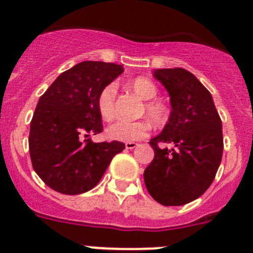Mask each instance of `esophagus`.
Returning a JSON list of instances; mask_svg holds the SVG:
<instances>
[{
	"instance_id": "1",
	"label": "esophagus",
	"mask_w": 253,
	"mask_h": 253,
	"mask_svg": "<svg viewBox=\"0 0 253 253\" xmlns=\"http://www.w3.org/2000/svg\"><path fill=\"white\" fill-rule=\"evenodd\" d=\"M125 147H126V149H134L135 147H138V143L135 142H126L125 143Z\"/></svg>"
}]
</instances>
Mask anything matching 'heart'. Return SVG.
Listing matches in <instances>:
<instances>
[{
    "mask_svg": "<svg viewBox=\"0 0 253 253\" xmlns=\"http://www.w3.org/2000/svg\"><path fill=\"white\" fill-rule=\"evenodd\" d=\"M129 87L139 96L147 100L144 104V114L154 125H165L169 120V109L158 100L157 86L146 77H137L129 82ZM115 96L116 84H107L97 96V110L102 119L111 120L115 116ZM149 133V125L146 122H126L118 120L111 124L106 130V135L113 140L119 142H134L146 138Z\"/></svg>",
    "mask_w": 253,
    "mask_h": 253,
    "instance_id": "b5f03b06",
    "label": "heart"
}]
</instances>
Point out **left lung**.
I'll list each match as a JSON object with an SVG mask.
<instances>
[{"mask_svg":"<svg viewBox=\"0 0 253 253\" xmlns=\"http://www.w3.org/2000/svg\"><path fill=\"white\" fill-rule=\"evenodd\" d=\"M154 77L171 96V116L151 140L154 158L144 169L152 198L166 207L193 202L211 185L223 154L222 120L209 91L182 68L157 69ZM161 142L172 148L161 149Z\"/></svg>","mask_w":253,"mask_h":253,"instance_id":"left-lung-1","label":"left lung"}]
</instances>
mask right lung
<instances>
[{"instance_id":"1","label":"right lung","mask_w":253,"mask_h":253,"mask_svg":"<svg viewBox=\"0 0 253 253\" xmlns=\"http://www.w3.org/2000/svg\"><path fill=\"white\" fill-rule=\"evenodd\" d=\"M123 71L115 63L82 62L58 76L40 96L29 152L33 169L50 189L66 195L93 189L114 156L125 148L118 140L93 143L87 138L104 130L97 96Z\"/></svg>"}]
</instances>
